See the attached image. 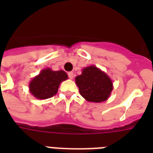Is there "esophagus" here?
<instances>
[{
	"instance_id": "34e87169",
	"label": "esophagus",
	"mask_w": 153,
	"mask_h": 153,
	"mask_svg": "<svg viewBox=\"0 0 153 153\" xmlns=\"http://www.w3.org/2000/svg\"><path fill=\"white\" fill-rule=\"evenodd\" d=\"M68 77H69L71 79H74V73H73V72H69V73H68Z\"/></svg>"
}]
</instances>
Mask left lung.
I'll return each mask as SVG.
<instances>
[{"instance_id":"1","label":"left lung","mask_w":153,"mask_h":153,"mask_svg":"<svg viewBox=\"0 0 153 153\" xmlns=\"http://www.w3.org/2000/svg\"><path fill=\"white\" fill-rule=\"evenodd\" d=\"M75 83L80 94L90 102L106 101L114 89L109 75L94 65L84 67L82 74L75 77Z\"/></svg>"}]
</instances>
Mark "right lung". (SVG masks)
I'll list each match as a JSON object with an SVG mask.
<instances>
[{
	"instance_id": "1",
	"label": "right lung",
	"mask_w": 153,
	"mask_h": 153,
	"mask_svg": "<svg viewBox=\"0 0 153 153\" xmlns=\"http://www.w3.org/2000/svg\"><path fill=\"white\" fill-rule=\"evenodd\" d=\"M68 79L64 71H52L45 68L35 76L29 82V91L35 98L44 100L55 96L58 92L60 83Z\"/></svg>"
}]
</instances>
